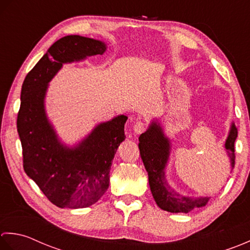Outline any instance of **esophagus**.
Instances as JSON below:
<instances>
[{"mask_svg":"<svg viewBox=\"0 0 250 250\" xmlns=\"http://www.w3.org/2000/svg\"><path fill=\"white\" fill-rule=\"evenodd\" d=\"M146 125L144 123V122L138 121V122H136V124L134 126V131L136 132V134L139 135V134H142V132L146 130Z\"/></svg>","mask_w":250,"mask_h":250,"instance_id":"34e87169","label":"esophagus"}]
</instances>
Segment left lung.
Listing matches in <instances>:
<instances>
[{
    "label": "left lung",
    "mask_w": 250,
    "mask_h": 250,
    "mask_svg": "<svg viewBox=\"0 0 250 250\" xmlns=\"http://www.w3.org/2000/svg\"><path fill=\"white\" fill-rule=\"evenodd\" d=\"M237 138V128L231 124L230 131L225 142V149L230 157L231 168L235 164L234 142ZM139 150L141 160L149 176V185L155 203L161 209L169 212H189L194 208L205 206L210 197H190L177 193L168 185L165 169L170 155V140L165 136L157 120L151 122L147 129L139 137Z\"/></svg>",
    "instance_id": "1"
}]
</instances>
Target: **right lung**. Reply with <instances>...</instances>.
<instances>
[{
    "mask_svg": "<svg viewBox=\"0 0 250 250\" xmlns=\"http://www.w3.org/2000/svg\"><path fill=\"white\" fill-rule=\"evenodd\" d=\"M105 50L103 41L67 35L48 48L23 81L17 118L23 169L60 208L88 207L108 190L112 161L125 140L127 116L100 123L79 144L65 146L45 111L48 83L63 63L103 55Z\"/></svg>",
    "mask_w": 250,
    "mask_h": 250,
    "instance_id": "1",
    "label": "right lung"
}]
</instances>
